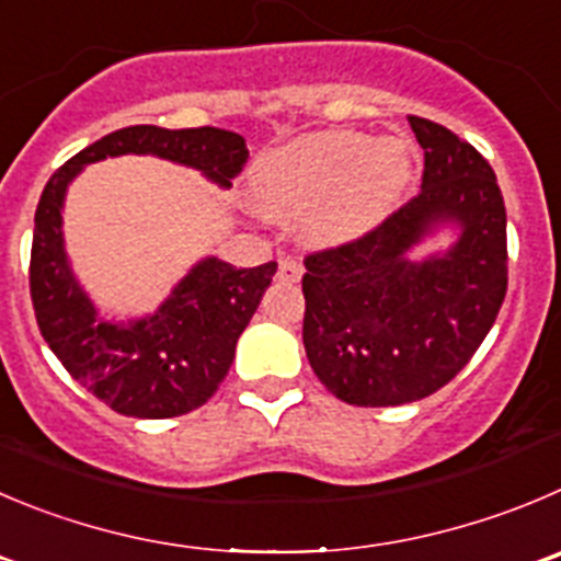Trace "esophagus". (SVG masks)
<instances>
[{"label":"esophagus","instance_id":"1","mask_svg":"<svg viewBox=\"0 0 561 561\" xmlns=\"http://www.w3.org/2000/svg\"><path fill=\"white\" fill-rule=\"evenodd\" d=\"M277 277H280V280H286V284H297V280L302 277V264L297 259H280Z\"/></svg>","mask_w":561,"mask_h":561}]
</instances>
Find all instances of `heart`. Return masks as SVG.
Returning <instances> with one entry per match:
<instances>
[{"instance_id":"obj_1","label":"heart","mask_w":561,"mask_h":561,"mask_svg":"<svg viewBox=\"0 0 561 561\" xmlns=\"http://www.w3.org/2000/svg\"><path fill=\"white\" fill-rule=\"evenodd\" d=\"M413 181V151L397 137L313 131L261 153L250 195L272 217L306 216L319 244H350L388 220Z\"/></svg>"}]
</instances>
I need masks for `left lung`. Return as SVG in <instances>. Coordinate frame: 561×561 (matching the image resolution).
Returning <instances> with one entry per match:
<instances>
[{"mask_svg":"<svg viewBox=\"0 0 561 561\" xmlns=\"http://www.w3.org/2000/svg\"><path fill=\"white\" fill-rule=\"evenodd\" d=\"M424 148L421 192L357 242L306 255L302 344L333 397L391 408L444 388L473 357L506 295V209L488 159L446 126L410 115ZM440 225L446 254L409 255Z\"/></svg>","mask_w":561,"mask_h":561,"instance_id":"8db88e82","label":"left lung"}]
</instances>
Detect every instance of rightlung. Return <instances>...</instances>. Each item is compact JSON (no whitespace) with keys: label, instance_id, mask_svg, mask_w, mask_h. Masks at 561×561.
Here are the masks:
<instances>
[{"label":"right lung","instance_id":"obj_1","mask_svg":"<svg viewBox=\"0 0 561 561\" xmlns=\"http://www.w3.org/2000/svg\"><path fill=\"white\" fill-rule=\"evenodd\" d=\"M151 153L195 168L228 190L248 162L237 131L129 126L68 159L37 201L30 255V295L37 328L68 375L115 413L173 419L209 402L233 364L237 341L253 319L277 264L237 270L206 255L179 280L157 313L129 322L99 317L79 286L62 242V201L84 164Z\"/></svg>","mask_w":561,"mask_h":561}]
</instances>
